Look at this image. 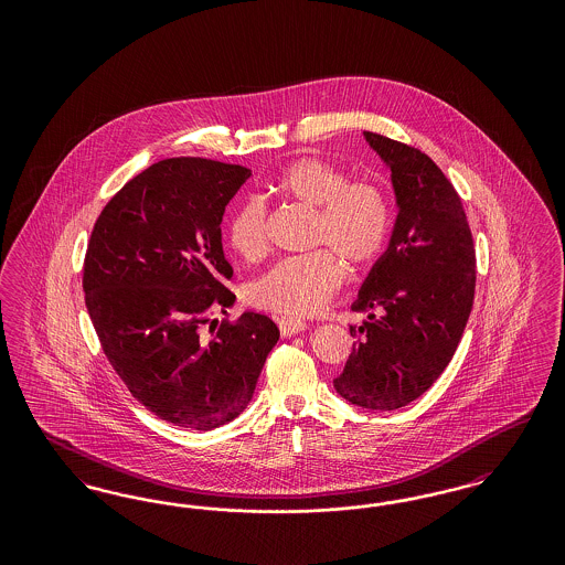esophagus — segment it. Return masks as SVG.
<instances>
[{
    "mask_svg": "<svg viewBox=\"0 0 565 565\" xmlns=\"http://www.w3.org/2000/svg\"><path fill=\"white\" fill-rule=\"evenodd\" d=\"M277 326H279L281 337H295L298 332H305V330H307V323L300 322V320H290V318L277 320Z\"/></svg>",
    "mask_w": 565,
    "mask_h": 565,
    "instance_id": "34e87169",
    "label": "esophagus"
}]
</instances>
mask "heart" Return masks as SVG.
<instances>
[{
  "mask_svg": "<svg viewBox=\"0 0 565 565\" xmlns=\"http://www.w3.org/2000/svg\"><path fill=\"white\" fill-rule=\"evenodd\" d=\"M273 190L318 210L311 239L332 246L353 269L373 265L390 242L392 203L385 190L366 180L350 182L334 162L318 157L290 162L275 178ZM226 237L243 260H263L270 247L267 205L256 196L245 199L228 220ZM331 250L322 247L277 263L249 286V302L290 320L316 316L345 277L338 253Z\"/></svg>",
  "mask_w": 565,
  "mask_h": 565,
  "instance_id": "b5f03b06",
  "label": "heart"
}]
</instances>
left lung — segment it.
<instances>
[{
  "label": "left lung",
  "mask_w": 565,
  "mask_h": 565,
  "mask_svg": "<svg viewBox=\"0 0 565 565\" xmlns=\"http://www.w3.org/2000/svg\"><path fill=\"white\" fill-rule=\"evenodd\" d=\"M364 139L392 171L398 215L351 305L369 320L350 328L360 339L334 390L355 406L394 411L451 362L472 311L477 260L461 199L436 162L383 135Z\"/></svg>",
  "instance_id": "obj_1"
}]
</instances>
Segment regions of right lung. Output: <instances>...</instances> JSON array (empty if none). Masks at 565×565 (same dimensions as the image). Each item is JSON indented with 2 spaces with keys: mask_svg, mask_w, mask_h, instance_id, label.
<instances>
[{
  "mask_svg": "<svg viewBox=\"0 0 565 565\" xmlns=\"http://www.w3.org/2000/svg\"><path fill=\"white\" fill-rule=\"evenodd\" d=\"M249 175L194 157L154 162L109 199L90 233L82 288L104 353L134 398L180 428L239 417L279 341L254 311L204 332L214 309L235 302L220 224Z\"/></svg>",
  "mask_w": 565,
  "mask_h": 565,
  "instance_id": "right-lung-1",
  "label": "right lung"
}]
</instances>
